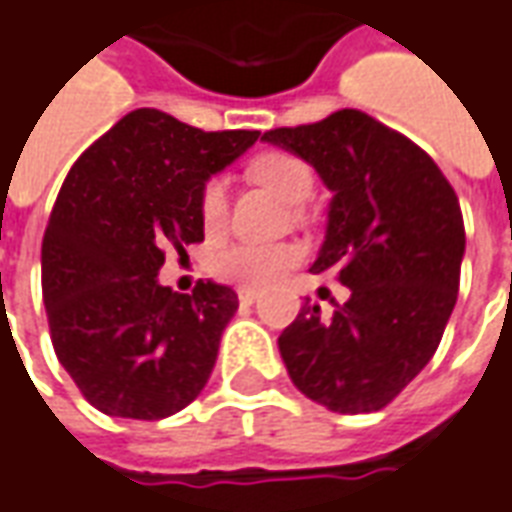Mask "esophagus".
Masks as SVG:
<instances>
[{
  "mask_svg": "<svg viewBox=\"0 0 512 512\" xmlns=\"http://www.w3.org/2000/svg\"><path fill=\"white\" fill-rule=\"evenodd\" d=\"M239 301L245 303V306H250V303L259 301V292H256V290H239Z\"/></svg>",
  "mask_w": 512,
  "mask_h": 512,
  "instance_id": "34e87169",
  "label": "esophagus"
}]
</instances>
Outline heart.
<instances>
[{"mask_svg": "<svg viewBox=\"0 0 512 512\" xmlns=\"http://www.w3.org/2000/svg\"><path fill=\"white\" fill-rule=\"evenodd\" d=\"M248 175L264 189L276 192L284 203H301L309 197L315 186V175L309 164L298 155L284 153V150H267L259 153L248 164ZM228 214V192L225 183L211 178L200 192V217L209 231H220ZM301 262V248L295 245H250L239 242L225 248L214 259V273L225 281L242 284L248 290H264L276 284L290 267Z\"/></svg>", "mask_w": 512, "mask_h": 512, "instance_id": "obj_1", "label": "heart"}]
</instances>
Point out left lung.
I'll return each mask as SVG.
<instances>
[{"instance_id": "8db88e82", "label": "left lung", "mask_w": 512, "mask_h": 512, "mask_svg": "<svg viewBox=\"0 0 512 512\" xmlns=\"http://www.w3.org/2000/svg\"><path fill=\"white\" fill-rule=\"evenodd\" d=\"M301 155L334 197L315 276L334 273L351 298L334 315L303 306L278 337L292 384L331 412L387 407L426 368L460 290V200L429 155L357 108L267 130Z\"/></svg>"}]
</instances>
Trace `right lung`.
Here are the masks:
<instances>
[{"label": "right lung", "mask_w": 512, "mask_h": 512, "mask_svg": "<svg viewBox=\"0 0 512 512\" xmlns=\"http://www.w3.org/2000/svg\"><path fill=\"white\" fill-rule=\"evenodd\" d=\"M256 139L139 108L72 164L44 231L41 292L55 354L91 407L161 421L206 387L239 298L214 281L172 292L158 270L167 250L203 242V186Z\"/></svg>", "instance_id": "right-lung-1"}]
</instances>
